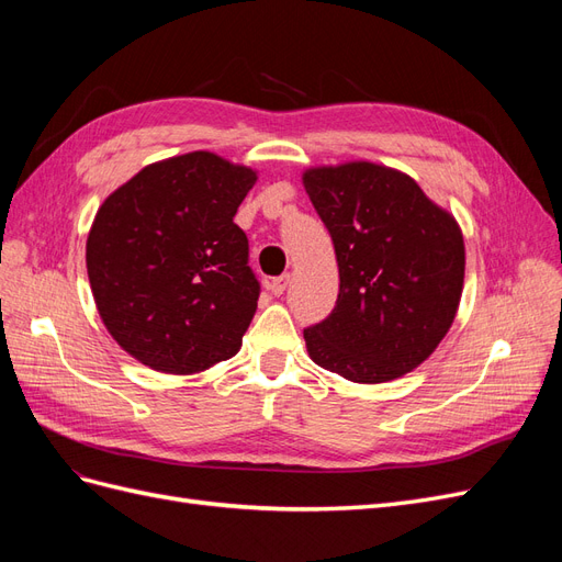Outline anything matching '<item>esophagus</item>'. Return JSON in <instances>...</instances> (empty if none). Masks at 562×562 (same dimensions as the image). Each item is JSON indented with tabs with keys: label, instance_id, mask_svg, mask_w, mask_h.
<instances>
[{
	"label": "esophagus",
	"instance_id": "obj_1",
	"mask_svg": "<svg viewBox=\"0 0 562 562\" xmlns=\"http://www.w3.org/2000/svg\"><path fill=\"white\" fill-rule=\"evenodd\" d=\"M288 283H291V277L288 274H283V277H279V279H274V281H269V291H271V295H283L285 293V288H288Z\"/></svg>",
	"mask_w": 562,
	"mask_h": 562
}]
</instances>
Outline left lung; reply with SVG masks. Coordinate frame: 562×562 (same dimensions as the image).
I'll return each mask as SVG.
<instances>
[{"instance_id": "obj_1", "label": "left lung", "mask_w": 562, "mask_h": 562, "mask_svg": "<svg viewBox=\"0 0 562 562\" xmlns=\"http://www.w3.org/2000/svg\"><path fill=\"white\" fill-rule=\"evenodd\" d=\"M302 182L339 269L335 310L304 330L312 361L361 384L403 378L452 326L464 288L462 229L411 176L382 164L316 166Z\"/></svg>"}]
</instances>
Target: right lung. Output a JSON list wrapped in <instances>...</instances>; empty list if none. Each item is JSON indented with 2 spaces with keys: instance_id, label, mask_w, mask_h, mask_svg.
I'll return each mask as SVG.
<instances>
[{
  "instance_id": "1",
  "label": "right lung",
  "mask_w": 562,
  "mask_h": 562,
  "mask_svg": "<svg viewBox=\"0 0 562 562\" xmlns=\"http://www.w3.org/2000/svg\"><path fill=\"white\" fill-rule=\"evenodd\" d=\"M255 180L252 168L199 149L145 166L98 209L91 291L135 361L194 375L241 349L260 283L234 215Z\"/></svg>"
}]
</instances>
